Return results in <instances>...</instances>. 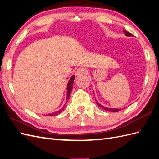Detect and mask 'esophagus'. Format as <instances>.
Segmentation results:
<instances>
[{"label":"esophagus","mask_w":159,"mask_h":159,"mask_svg":"<svg viewBox=\"0 0 159 159\" xmlns=\"http://www.w3.org/2000/svg\"><path fill=\"white\" fill-rule=\"evenodd\" d=\"M86 69L84 67H80L79 69H77L76 75L78 76H80V75L84 74V73H86Z\"/></svg>","instance_id":"esophagus-1"}]
</instances>
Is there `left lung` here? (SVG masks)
<instances>
[{"label":"left lung","mask_w":159,"mask_h":159,"mask_svg":"<svg viewBox=\"0 0 159 159\" xmlns=\"http://www.w3.org/2000/svg\"><path fill=\"white\" fill-rule=\"evenodd\" d=\"M123 32H124V34H125V35L126 36H128V37H129V36H133L132 34H131L129 33V32H127V31L123 30ZM94 96H95V94H94ZM96 104H97L100 107H101L102 109H103L104 110H105V111H110V112H118V111H119L122 110V109H113V108H108V107H104L103 105H102V104H100L98 103V102H96ZM124 109H125V108H124Z\"/></svg>","instance_id":"left-lung-1"}]
</instances>
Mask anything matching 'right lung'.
Wrapping results in <instances>:
<instances>
[{
	"instance_id": "1",
	"label": "right lung",
	"mask_w": 159,
	"mask_h": 159,
	"mask_svg": "<svg viewBox=\"0 0 159 159\" xmlns=\"http://www.w3.org/2000/svg\"><path fill=\"white\" fill-rule=\"evenodd\" d=\"M74 80H75V75H73L71 77L70 80H69L68 82V84H67V99H66V102H65L64 106L61 108V109H59V111H55V112H53V113H48V114H46L44 115H46V116H54V115H57L58 114H59L60 113H61L62 111H63L65 109V105H66L67 104V100H69V96H70V94H71V90L73 88V82H74Z\"/></svg>"
}]
</instances>
